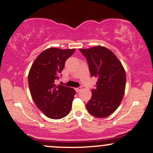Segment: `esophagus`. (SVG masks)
I'll return each instance as SVG.
<instances>
[{
	"label": "esophagus",
	"mask_w": 153,
	"mask_h": 153,
	"mask_svg": "<svg viewBox=\"0 0 153 153\" xmlns=\"http://www.w3.org/2000/svg\"><path fill=\"white\" fill-rule=\"evenodd\" d=\"M81 87H79V88H75V91H76V92H79L80 91H81Z\"/></svg>",
	"instance_id": "obj_1"
}]
</instances>
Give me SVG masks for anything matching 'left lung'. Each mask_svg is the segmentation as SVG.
<instances>
[{"mask_svg": "<svg viewBox=\"0 0 153 153\" xmlns=\"http://www.w3.org/2000/svg\"><path fill=\"white\" fill-rule=\"evenodd\" d=\"M79 50L86 58L91 76L97 78L86 108L92 116L105 118L112 114L122 101L126 85L125 71L107 48L97 46Z\"/></svg>", "mask_w": 153, "mask_h": 153, "instance_id": "obj_1", "label": "left lung"}]
</instances>
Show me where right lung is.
Wrapping results in <instances>:
<instances>
[{
	"mask_svg": "<svg viewBox=\"0 0 153 153\" xmlns=\"http://www.w3.org/2000/svg\"><path fill=\"white\" fill-rule=\"evenodd\" d=\"M75 49L49 48L42 52L33 62L28 73L31 97L37 108L51 119H60L70 112L76 92L65 85H56L65 62Z\"/></svg>",
	"mask_w": 153,
	"mask_h": 153,
	"instance_id": "right-lung-1",
	"label": "right lung"
}]
</instances>
